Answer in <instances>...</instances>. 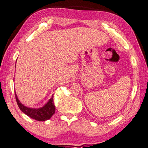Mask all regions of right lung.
Returning <instances> with one entry per match:
<instances>
[{
  "instance_id": "right-lung-1",
  "label": "right lung",
  "mask_w": 148,
  "mask_h": 148,
  "mask_svg": "<svg viewBox=\"0 0 148 148\" xmlns=\"http://www.w3.org/2000/svg\"><path fill=\"white\" fill-rule=\"evenodd\" d=\"M15 94V99L18 105L19 109L22 111L25 114L38 121H45L50 119L51 116L55 114L56 112V107L53 103V95L51 97L49 101L42 108H31L23 106L19 101L17 98L16 92Z\"/></svg>"
}]
</instances>
